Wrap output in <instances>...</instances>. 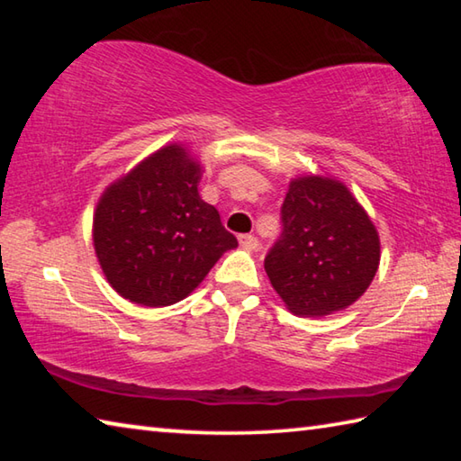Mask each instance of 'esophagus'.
<instances>
[{
  "label": "esophagus",
  "mask_w": 461,
  "mask_h": 461,
  "mask_svg": "<svg viewBox=\"0 0 461 461\" xmlns=\"http://www.w3.org/2000/svg\"><path fill=\"white\" fill-rule=\"evenodd\" d=\"M240 244H241V248L249 249V252H252V249H258V246H260L258 244V238L252 236V233H241Z\"/></svg>",
  "instance_id": "34e87169"
}]
</instances>
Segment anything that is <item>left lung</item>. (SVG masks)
<instances>
[{
	"label": "left lung",
	"mask_w": 461,
	"mask_h": 461,
	"mask_svg": "<svg viewBox=\"0 0 461 461\" xmlns=\"http://www.w3.org/2000/svg\"><path fill=\"white\" fill-rule=\"evenodd\" d=\"M280 225L264 268L293 313L321 317L360 299L378 270L380 241L346 186L323 176L294 178Z\"/></svg>",
	"instance_id": "8db88e82"
}]
</instances>
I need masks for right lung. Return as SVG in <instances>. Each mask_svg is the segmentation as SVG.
Wrapping results in <instances>:
<instances>
[{"mask_svg":"<svg viewBox=\"0 0 461 461\" xmlns=\"http://www.w3.org/2000/svg\"><path fill=\"white\" fill-rule=\"evenodd\" d=\"M201 168L167 146L113 183L93 220V244L123 299L167 307L197 288L225 249L238 246L220 212L199 197Z\"/></svg>","mask_w":461,"mask_h":461,"instance_id":"right-lung-1","label":"right lung"}]
</instances>
